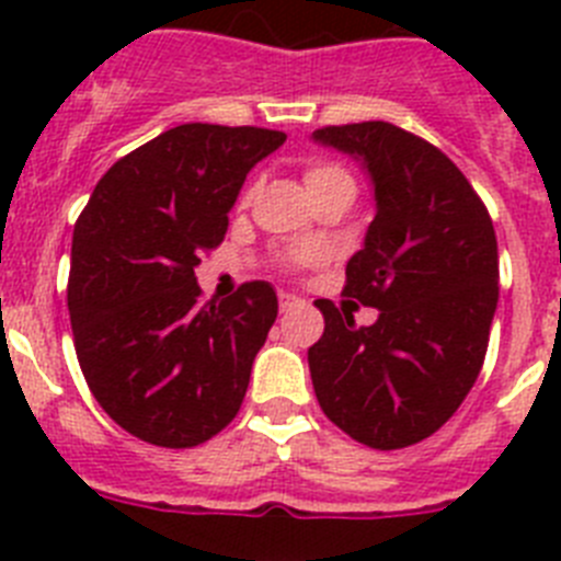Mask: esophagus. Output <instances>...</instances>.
I'll return each mask as SVG.
<instances>
[{"label": "esophagus", "mask_w": 561, "mask_h": 561, "mask_svg": "<svg viewBox=\"0 0 561 561\" xmlns=\"http://www.w3.org/2000/svg\"><path fill=\"white\" fill-rule=\"evenodd\" d=\"M297 304H304V300H300V297H297V295H289V291H280V311L295 309Z\"/></svg>", "instance_id": "obj_1"}]
</instances>
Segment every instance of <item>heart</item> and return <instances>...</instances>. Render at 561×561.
<instances>
[{
    "label": "heart",
    "mask_w": 561,
    "mask_h": 561,
    "mask_svg": "<svg viewBox=\"0 0 561 561\" xmlns=\"http://www.w3.org/2000/svg\"><path fill=\"white\" fill-rule=\"evenodd\" d=\"M306 187H309V196L334 191V187H351V191H354V180H351V173L340 165H311L309 171H306Z\"/></svg>",
    "instance_id": "obj_1"
}]
</instances>
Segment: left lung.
I'll return each mask as SVG.
<instances>
[{
	"label": "left lung",
	"mask_w": 561,
	"mask_h": 561,
	"mask_svg": "<svg viewBox=\"0 0 561 561\" xmlns=\"http://www.w3.org/2000/svg\"><path fill=\"white\" fill-rule=\"evenodd\" d=\"M374 187V221L345 266V295L380 309L356 327L353 300H317L323 336L309 348L317 401L342 433L374 449L430 438L472 390L497 311V238L478 193L447 153L393 123L317 128Z\"/></svg>",
	"instance_id": "1"
}]
</instances>
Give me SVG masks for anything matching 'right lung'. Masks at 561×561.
Wrapping results in <instances>:
<instances>
[{
    "label": "right lung",
    "instance_id": "1",
    "mask_svg": "<svg viewBox=\"0 0 561 561\" xmlns=\"http://www.w3.org/2000/svg\"><path fill=\"white\" fill-rule=\"evenodd\" d=\"M284 131L185 123L98 182L72 232L69 320L87 385L108 419L168 449L236 419L277 317L266 280L202 304L196 266L225 241L247 173Z\"/></svg>",
    "mask_w": 561,
    "mask_h": 561
}]
</instances>
